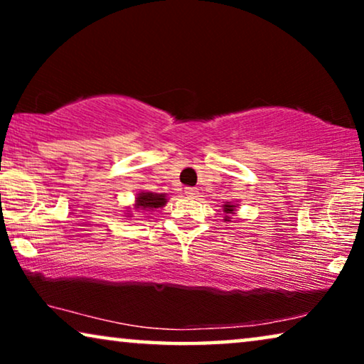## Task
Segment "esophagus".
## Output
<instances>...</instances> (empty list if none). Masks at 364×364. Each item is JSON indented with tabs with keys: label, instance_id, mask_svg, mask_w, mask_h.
I'll list each match as a JSON object with an SVG mask.
<instances>
[{
	"label": "esophagus",
	"instance_id": "34e87169",
	"mask_svg": "<svg viewBox=\"0 0 364 364\" xmlns=\"http://www.w3.org/2000/svg\"><path fill=\"white\" fill-rule=\"evenodd\" d=\"M186 196L191 197V198H197L198 197V191L196 187H187L186 188Z\"/></svg>",
	"mask_w": 364,
	"mask_h": 364
}]
</instances>
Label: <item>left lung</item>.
Listing matches in <instances>:
<instances>
[{
  "mask_svg": "<svg viewBox=\"0 0 364 364\" xmlns=\"http://www.w3.org/2000/svg\"><path fill=\"white\" fill-rule=\"evenodd\" d=\"M237 208H238V203L235 202H225L222 205V212H223V222H238V220H233V217H235L237 213Z\"/></svg>",
  "mask_w": 364,
  "mask_h": 364,
  "instance_id": "left-lung-1",
  "label": "left lung"
}]
</instances>
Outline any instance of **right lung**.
Segmentation results:
<instances>
[{"mask_svg": "<svg viewBox=\"0 0 364 364\" xmlns=\"http://www.w3.org/2000/svg\"><path fill=\"white\" fill-rule=\"evenodd\" d=\"M168 200L167 193H156V192H146V191H141L139 193H136V200H134L132 207H129L126 213H124V217L127 218H132L134 213H139V215H146L149 212H154L157 210V208H162L166 207V203ZM144 218H149V217H144Z\"/></svg>", "mask_w": 364, "mask_h": 364, "instance_id": "add662e5", "label": "right lung"}]
</instances>
